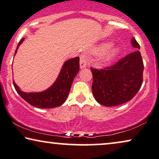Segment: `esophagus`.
I'll return each instance as SVG.
<instances>
[{
    "label": "esophagus",
    "instance_id": "obj_1",
    "mask_svg": "<svg viewBox=\"0 0 159 159\" xmlns=\"http://www.w3.org/2000/svg\"><path fill=\"white\" fill-rule=\"evenodd\" d=\"M87 65V59H86V56L84 54H81L80 56V68L84 69L86 67Z\"/></svg>",
    "mask_w": 159,
    "mask_h": 159
}]
</instances>
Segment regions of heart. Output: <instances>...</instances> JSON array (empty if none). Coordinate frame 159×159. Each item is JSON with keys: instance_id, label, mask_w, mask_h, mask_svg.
I'll use <instances>...</instances> for the list:
<instances>
[{"instance_id": "obj_1", "label": "heart", "mask_w": 159, "mask_h": 159, "mask_svg": "<svg viewBox=\"0 0 159 159\" xmlns=\"http://www.w3.org/2000/svg\"><path fill=\"white\" fill-rule=\"evenodd\" d=\"M110 46H111V43H104L103 45H101V47H100L99 50L100 51H105L100 55V61L103 62V63H107V62L111 61V60H113L116 57V55L119 53L118 48L114 47L108 48Z\"/></svg>"}]
</instances>
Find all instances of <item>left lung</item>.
Instances as JSON below:
<instances>
[{
  "label": "left lung",
  "mask_w": 159,
  "mask_h": 159,
  "mask_svg": "<svg viewBox=\"0 0 159 159\" xmlns=\"http://www.w3.org/2000/svg\"><path fill=\"white\" fill-rule=\"evenodd\" d=\"M131 45L140 48L134 37ZM91 70L92 94L98 103L105 106H115L129 101L142 86L144 65L139 50L128 54L111 67L104 70L91 68Z\"/></svg>",
  "instance_id": "1"
}]
</instances>
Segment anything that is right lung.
I'll return each instance as SVG.
<instances>
[{
    "mask_svg": "<svg viewBox=\"0 0 159 159\" xmlns=\"http://www.w3.org/2000/svg\"><path fill=\"white\" fill-rule=\"evenodd\" d=\"M24 39L23 38L18 43L15 53ZM78 71L79 57H75L64 63L55 82L48 89L43 92H25L20 90L15 81H13V84L17 93L31 106L40 108L59 107L67 99L72 84Z\"/></svg>",
    "mask_w": 159,
    "mask_h": 159,
    "instance_id": "1",
    "label": "right lung"
}]
</instances>
